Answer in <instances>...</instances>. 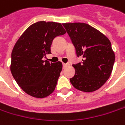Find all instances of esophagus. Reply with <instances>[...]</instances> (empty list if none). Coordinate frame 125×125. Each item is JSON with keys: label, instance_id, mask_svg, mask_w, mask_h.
<instances>
[{"label": "esophagus", "instance_id": "1", "mask_svg": "<svg viewBox=\"0 0 125 125\" xmlns=\"http://www.w3.org/2000/svg\"><path fill=\"white\" fill-rule=\"evenodd\" d=\"M68 65L67 64H66V63H62V67H63V68H65Z\"/></svg>", "mask_w": 125, "mask_h": 125}]
</instances>
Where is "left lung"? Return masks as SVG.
Returning a JSON list of instances; mask_svg holds the SVG:
<instances>
[{
    "label": "left lung",
    "mask_w": 125,
    "mask_h": 125,
    "mask_svg": "<svg viewBox=\"0 0 125 125\" xmlns=\"http://www.w3.org/2000/svg\"><path fill=\"white\" fill-rule=\"evenodd\" d=\"M77 57L82 61L72 65L74 76L70 79L79 91L92 92L101 88L110 77L115 62V53L109 39L88 24L75 22L62 24Z\"/></svg>",
    "instance_id": "1"
}]
</instances>
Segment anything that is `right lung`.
Masks as SVG:
<instances>
[{
    "label": "right lung",
    "instance_id": "add662e5",
    "mask_svg": "<svg viewBox=\"0 0 125 125\" xmlns=\"http://www.w3.org/2000/svg\"><path fill=\"white\" fill-rule=\"evenodd\" d=\"M65 33L60 23L41 21L29 27L16 42L11 54L10 71L27 94L45 98L55 90L62 62H49L43 58L51 53L53 39Z\"/></svg>",
    "mask_w": 125,
    "mask_h": 125
}]
</instances>
